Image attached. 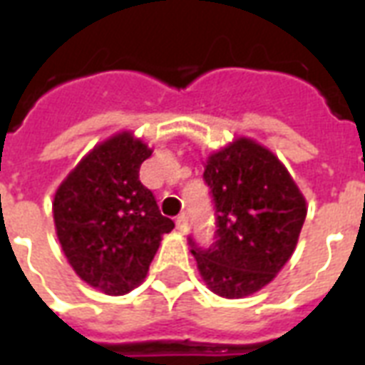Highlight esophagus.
Instances as JSON below:
<instances>
[{
  "mask_svg": "<svg viewBox=\"0 0 365 365\" xmlns=\"http://www.w3.org/2000/svg\"><path fill=\"white\" fill-rule=\"evenodd\" d=\"M176 227H178V231H182V233H185V231H187L189 229V220H187V216H180L176 220Z\"/></svg>",
  "mask_w": 365,
  "mask_h": 365,
  "instance_id": "1",
  "label": "esophagus"
}]
</instances>
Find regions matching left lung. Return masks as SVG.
Returning a JSON list of instances; mask_svg holds the SVG:
<instances>
[{"instance_id": "1", "label": "left lung", "mask_w": 365, "mask_h": 365, "mask_svg": "<svg viewBox=\"0 0 365 365\" xmlns=\"http://www.w3.org/2000/svg\"><path fill=\"white\" fill-rule=\"evenodd\" d=\"M202 178L217 229L208 248L189 237L200 277L227 299L255 294L294 254L305 223V197L282 163L250 138L210 155Z\"/></svg>"}]
</instances>
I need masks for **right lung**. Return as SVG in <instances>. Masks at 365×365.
Masks as SVG:
<instances>
[{
	"mask_svg": "<svg viewBox=\"0 0 365 365\" xmlns=\"http://www.w3.org/2000/svg\"><path fill=\"white\" fill-rule=\"evenodd\" d=\"M151 149L121 132L83 157L56 189L54 225L81 280L108 295L136 288L174 222L140 182Z\"/></svg>",
	"mask_w": 365,
	"mask_h": 365,
	"instance_id": "right-lung-1",
	"label": "right lung"
}]
</instances>
